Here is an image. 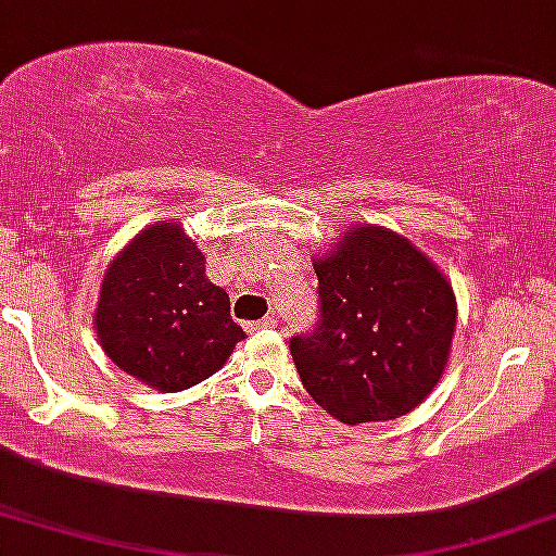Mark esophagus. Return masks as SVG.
Returning a JSON list of instances; mask_svg holds the SVG:
<instances>
[{"label":"esophagus","mask_w":556,"mask_h":556,"mask_svg":"<svg viewBox=\"0 0 556 556\" xmlns=\"http://www.w3.org/2000/svg\"><path fill=\"white\" fill-rule=\"evenodd\" d=\"M266 328H274V318H262V320L245 323V330H249V333H256V330H266Z\"/></svg>","instance_id":"34e87169"}]
</instances>
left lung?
<instances>
[{
    "label": "left lung",
    "mask_w": 556,
    "mask_h": 556,
    "mask_svg": "<svg viewBox=\"0 0 556 556\" xmlns=\"http://www.w3.org/2000/svg\"><path fill=\"white\" fill-rule=\"evenodd\" d=\"M318 274L320 323L290 341L302 388L341 424H377L410 413L444 377L456 328L446 274L405 236L356 226Z\"/></svg>",
    "instance_id": "8db88e82"
}]
</instances>
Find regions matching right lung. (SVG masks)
Masks as SVG:
<instances>
[{"mask_svg":"<svg viewBox=\"0 0 556 556\" xmlns=\"http://www.w3.org/2000/svg\"><path fill=\"white\" fill-rule=\"evenodd\" d=\"M94 330L115 367L159 392L213 377L245 339L228 292L205 277V254L179 220L146 226L112 258Z\"/></svg>","mask_w":556,"mask_h":556,"instance_id":"right-lung-1","label":"right lung"}]
</instances>
